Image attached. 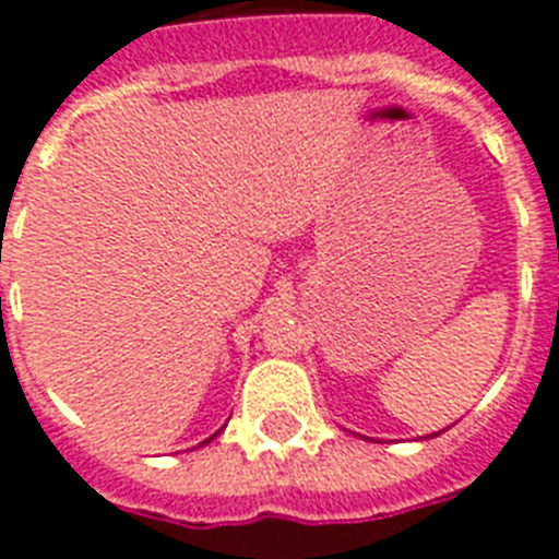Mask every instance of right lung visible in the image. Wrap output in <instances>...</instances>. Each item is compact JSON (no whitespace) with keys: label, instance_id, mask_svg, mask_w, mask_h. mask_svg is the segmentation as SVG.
<instances>
[{"label":"right lung","instance_id":"right-lung-1","mask_svg":"<svg viewBox=\"0 0 559 559\" xmlns=\"http://www.w3.org/2000/svg\"><path fill=\"white\" fill-rule=\"evenodd\" d=\"M215 435H218V431H215ZM215 435H213V438H215ZM213 438H207V440H204V443H210V440H213ZM204 443H201V447H204Z\"/></svg>","mask_w":559,"mask_h":559}]
</instances>
